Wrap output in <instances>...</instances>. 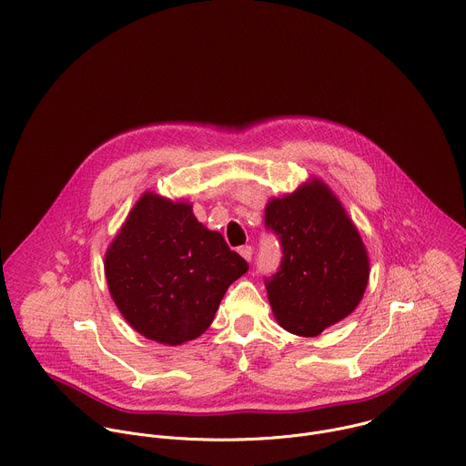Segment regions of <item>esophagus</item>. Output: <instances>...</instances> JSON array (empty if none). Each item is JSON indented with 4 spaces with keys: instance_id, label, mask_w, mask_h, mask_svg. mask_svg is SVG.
I'll return each instance as SVG.
<instances>
[{
    "instance_id": "obj_1",
    "label": "esophagus",
    "mask_w": 466,
    "mask_h": 466,
    "mask_svg": "<svg viewBox=\"0 0 466 466\" xmlns=\"http://www.w3.org/2000/svg\"><path fill=\"white\" fill-rule=\"evenodd\" d=\"M239 254H241V258H245L247 261H250V259H252V247H250V245L239 247Z\"/></svg>"
}]
</instances>
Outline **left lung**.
I'll use <instances>...</instances> for the list:
<instances>
[{"mask_svg": "<svg viewBox=\"0 0 466 466\" xmlns=\"http://www.w3.org/2000/svg\"><path fill=\"white\" fill-rule=\"evenodd\" d=\"M265 225L283 247L279 270L267 279L268 303L281 329L316 338L350 316L369 285L365 243L330 187L310 177L283 198H270Z\"/></svg>", "mask_w": 466, "mask_h": 466, "instance_id": "8db88e82", "label": "left lung"}]
</instances>
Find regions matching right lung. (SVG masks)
Wrapping results in <instances>:
<instances>
[{
    "instance_id": "add662e5",
    "label": "right lung",
    "mask_w": 466,
    "mask_h": 466,
    "mask_svg": "<svg viewBox=\"0 0 466 466\" xmlns=\"http://www.w3.org/2000/svg\"><path fill=\"white\" fill-rule=\"evenodd\" d=\"M248 270L192 203L145 192L105 252L106 287L125 321L150 341L177 347L212 323L227 289Z\"/></svg>"
}]
</instances>
